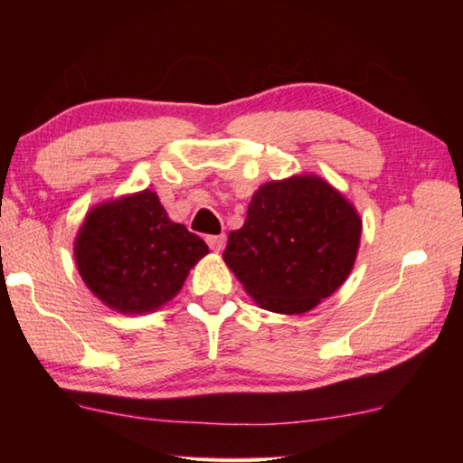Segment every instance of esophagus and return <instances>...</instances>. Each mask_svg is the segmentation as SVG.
I'll return each instance as SVG.
<instances>
[{
  "instance_id": "1",
  "label": "esophagus",
  "mask_w": 463,
  "mask_h": 463,
  "mask_svg": "<svg viewBox=\"0 0 463 463\" xmlns=\"http://www.w3.org/2000/svg\"><path fill=\"white\" fill-rule=\"evenodd\" d=\"M206 242H208V247L213 249V250H222L224 242H226V237H224V234H208Z\"/></svg>"
}]
</instances>
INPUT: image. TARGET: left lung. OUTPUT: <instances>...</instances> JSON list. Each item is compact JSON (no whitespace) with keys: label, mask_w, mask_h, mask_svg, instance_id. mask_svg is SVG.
Listing matches in <instances>:
<instances>
[{"label":"left lung","mask_w":463,"mask_h":463,"mask_svg":"<svg viewBox=\"0 0 463 463\" xmlns=\"http://www.w3.org/2000/svg\"><path fill=\"white\" fill-rule=\"evenodd\" d=\"M359 237L355 208L320 177L302 175L255 192L222 257L260 307L300 315L349 276Z\"/></svg>","instance_id":"1"}]
</instances>
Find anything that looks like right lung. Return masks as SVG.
<instances>
[{"label": "right lung", "instance_id": "right-lung-1", "mask_svg": "<svg viewBox=\"0 0 463 463\" xmlns=\"http://www.w3.org/2000/svg\"><path fill=\"white\" fill-rule=\"evenodd\" d=\"M206 253V242L171 222L148 190L93 208L75 241L83 281L124 315H143L169 302Z\"/></svg>", "mask_w": 463, "mask_h": 463}]
</instances>
